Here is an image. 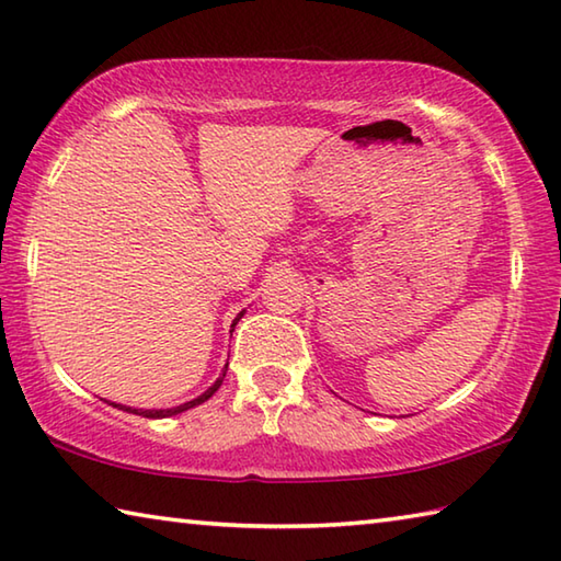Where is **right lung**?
<instances>
[{"label":"right lung","mask_w":561,"mask_h":561,"mask_svg":"<svg viewBox=\"0 0 561 561\" xmlns=\"http://www.w3.org/2000/svg\"><path fill=\"white\" fill-rule=\"evenodd\" d=\"M242 316V313H240ZM240 316L236 319V323L240 321ZM232 323V325H236ZM228 370V368H226ZM226 370H222V375L220 378L213 382L206 392H203L201 397H196V400H191V402H186V404H179V407H171V410H131V407H125V404H115L112 402V407H119V410H125V412H131V414H141V416H149V420H164V416H174V414H181V412H186V410H191V407H196V404H201V402H206L208 397H213L216 394V390L218 387L222 385V378H226Z\"/></svg>","instance_id":"right-lung-1"}]
</instances>
